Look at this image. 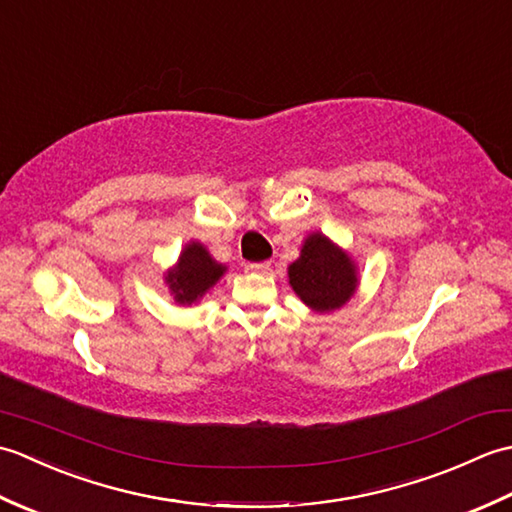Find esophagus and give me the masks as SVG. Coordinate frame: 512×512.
I'll list each match as a JSON object with an SVG mask.
<instances>
[{
  "label": "esophagus",
  "mask_w": 512,
  "mask_h": 512,
  "mask_svg": "<svg viewBox=\"0 0 512 512\" xmlns=\"http://www.w3.org/2000/svg\"><path fill=\"white\" fill-rule=\"evenodd\" d=\"M246 270H250V273H257V275H266V273H270V264L268 262L246 264Z\"/></svg>",
  "instance_id": "1"
}]
</instances>
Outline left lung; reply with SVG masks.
<instances>
[{
    "instance_id": "8db88e82",
    "label": "left lung",
    "mask_w": 512,
    "mask_h": 512,
    "mask_svg": "<svg viewBox=\"0 0 512 512\" xmlns=\"http://www.w3.org/2000/svg\"><path fill=\"white\" fill-rule=\"evenodd\" d=\"M288 284L314 312L341 310L350 301L361 279L354 257L328 235L312 231L303 239L301 253L288 266Z\"/></svg>"
}]
</instances>
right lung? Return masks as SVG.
I'll return each instance as SVG.
<instances>
[{
	"instance_id": "obj_1",
	"label": "right lung",
	"mask_w": 512,
	"mask_h": 512,
	"mask_svg": "<svg viewBox=\"0 0 512 512\" xmlns=\"http://www.w3.org/2000/svg\"><path fill=\"white\" fill-rule=\"evenodd\" d=\"M228 266L220 264L198 239H191L180 250L178 262L165 273V286L173 303L178 306H193L217 281L226 275Z\"/></svg>"
}]
</instances>
